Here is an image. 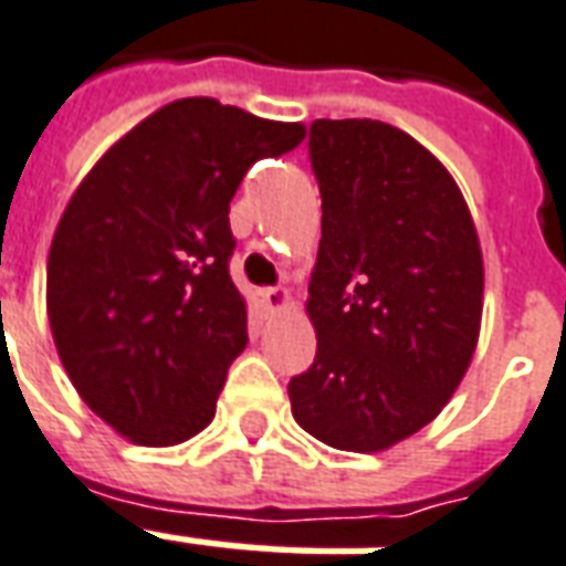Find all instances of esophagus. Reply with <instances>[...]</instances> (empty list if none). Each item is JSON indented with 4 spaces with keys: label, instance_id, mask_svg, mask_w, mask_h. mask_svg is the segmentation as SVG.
<instances>
[{
    "label": "esophagus",
    "instance_id": "1",
    "mask_svg": "<svg viewBox=\"0 0 566 566\" xmlns=\"http://www.w3.org/2000/svg\"><path fill=\"white\" fill-rule=\"evenodd\" d=\"M261 302H264L270 312H282L291 305V293L284 291V287H264L261 291Z\"/></svg>",
    "mask_w": 566,
    "mask_h": 566
}]
</instances>
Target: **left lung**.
Returning <instances> with one entry per match:
<instances>
[{
	"label": "left lung",
	"mask_w": 566,
	"mask_h": 566,
	"mask_svg": "<svg viewBox=\"0 0 566 566\" xmlns=\"http://www.w3.org/2000/svg\"><path fill=\"white\" fill-rule=\"evenodd\" d=\"M308 157L323 198L305 302L317 356L287 395L314 439L374 454L460 386L484 312L481 243L448 168L403 129L321 118Z\"/></svg>",
	"instance_id": "left-lung-1"
}]
</instances>
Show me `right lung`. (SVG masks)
<instances>
[{"instance_id":"obj_1","label":"right lung","mask_w":566,"mask_h":566,"mask_svg":"<svg viewBox=\"0 0 566 566\" xmlns=\"http://www.w3.org/2000/svg\"><path fill=\"white\" fill-rule=\"evenodd\" d=\"M302 139V124L184 97L120 136L64 207L46 261L55 350L129 442L178 446L213 421L249 344L231 198L258 159Z\"/></svg>"}]
</instances>
